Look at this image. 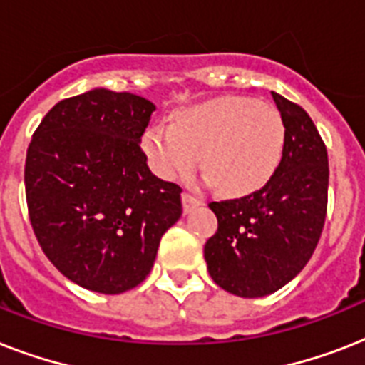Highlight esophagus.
I'll use <instances>...</instances> for the list:
<instances>
[{"label": "esophagus", "instance_id": "34e87169", "mask_svg": "<svg viewBox=\"0 0 365 365\" xmlns=\"http://www.w3.org/2000/svg\"><path fill=\"white\" fill-rule=\"evenodd\" d=\"M182 205H183V212H185V214H189V212L195 210V208H199L202 202H200L199 199H195L193 195L183 193L182 195Z\"/></svg>", "mask_w": 365, "mask_h": 365}]
</instances>
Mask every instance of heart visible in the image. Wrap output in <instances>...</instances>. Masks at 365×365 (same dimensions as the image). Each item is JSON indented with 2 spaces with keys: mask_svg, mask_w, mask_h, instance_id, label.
<instances>
[{
  "mask_svg": "<svg viewBox=\"0 0 365 365\" xmlns=\"http://www.w3.org/2000/svg\"><path fill=\"white\" fill-rule=\"evenodd\" d=\"M284 138L282 117L272 106L248 96H220L180 108L170 125L149 126L142 149L163 180L189 174L202 153L206 182L242 197L267 185L277 172Z\"/></svg>",
  "mask_w": 365,
  "mask_h": 365,
  "instance_id": "heart-1",
  "label": "heart"
}]
</instances>
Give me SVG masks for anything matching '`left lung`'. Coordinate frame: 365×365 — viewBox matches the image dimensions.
Here are the masks:
<instances>
[{
	"label": "left lung",
	"instance_id": "obj_1",
	"mask_svg": "<svg viewBox=\"0 0 365 365\" xmlns=\"http://www.w3.org/2000/svg\"><path fill=\"white\" fill-rule=\"evenodd\" d=\"M286 138L267 185L210 202L217 231L206 240L212 280L239 297H263L294 280L317 248L328 206V151L303 108L272 93Z\"/></svg>",
	"mask_w": 365,
	"mask_h": 365
}]
</instances>
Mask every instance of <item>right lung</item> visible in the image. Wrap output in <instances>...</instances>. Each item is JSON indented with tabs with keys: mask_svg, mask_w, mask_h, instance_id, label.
Wrapping results in <instances>:
<instances>
[{
	"mask_svg": "<svg viewBox=\"0 0 365 365\" xmlns=\"http://www.w3.org/2000/svg\"><path fill=\"white\" fill-rule=\"evenodd\" d=\"M153 111L136 94L91 88L54 106L28 148L34 233L51 263L91 292L143 282L182 216V189L151 174L140 149Z\"/></svg>",
	"mask_w": 365,
	"mask_h": 365,
	"instance_id": "obj_1",
	"label": "right lung"
}]
</instances>
